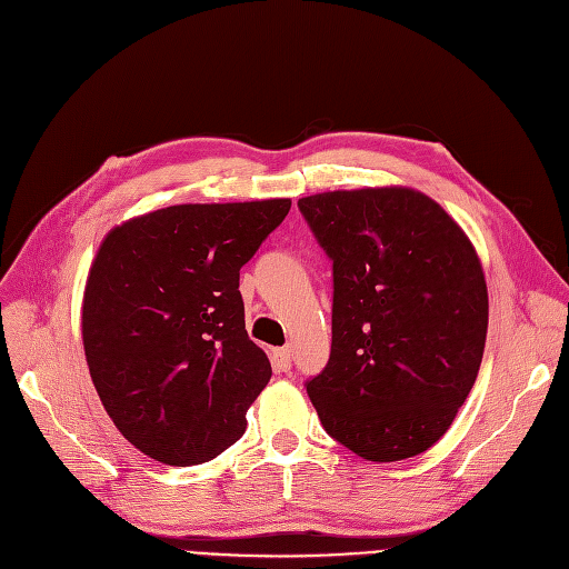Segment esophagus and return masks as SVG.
I'll list each match as a JSON object with an SVG mask.
<instances>
[{"mask_svg": "<svg viewBox=\"0 0 569 569\" xmlns=\"http://www.w3.org/2000/svg\"><path fill=\"white\" fill-rule=\"evenodd\" d=\"M273 363H277L279 370L288 372L290 370V363H292V353L288 347H281V349H273Z\"/></svg>", "mask_w": 569, "mask_h": 569, "instance_id": "34e87169", "label": "esophagus"}]
</instances>
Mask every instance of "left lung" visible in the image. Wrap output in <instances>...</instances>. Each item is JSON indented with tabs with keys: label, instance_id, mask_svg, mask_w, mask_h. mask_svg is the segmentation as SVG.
<instances>
[{
	"label": "left lung",
	"instance_id": "8db88e82",
	"mask_svg": "<svg viewBox=\"0 0 569 569\" xmlns=\"http://www.w3.org/2000/svg\"><path fill=\"white\" fill-rule=\"evenodd\" d=\"M332 260V347L307 393L368 461L422 455L455 422L488 338V283L448 210L403 184L298 201Z\"/></svg>",
	"mask_w": 569,
	"mask_h": 569
}]
</instances>
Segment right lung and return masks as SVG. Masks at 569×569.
<instances>
[{"mask_svg":"<svg viewBox=\"0 0 569 569\" xmlns=\"http://www.w3.org/2000/svg\"><path fill=\"white\" fill-rule=\"evenodd\" d=\"M290 199L178 203L112 227L81 300L93 387L121 436L168 467L218 457L267 387L248 340L239 271Z\"/></svg>","mask_w":569,"mask_h":569,"instance_id":"add662e5","label":"right lung"}]
</instances>
